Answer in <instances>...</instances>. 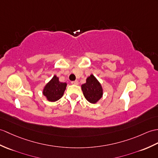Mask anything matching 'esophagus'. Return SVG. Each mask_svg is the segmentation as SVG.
I'll return each instance as SVG.
<instances>
[{
	"mask_svg": "<svg viewBox=\"0 0 158 158\" xmlns=\"http://www.w3.org/2000/svg\"><path fill=\"white\" fill-rule=\"evenodd\" d=\"M71 83L73 84V85H78V84H79V81H78L77 80L73 81L71 82Z\"/></svg>",
	"mask_w": 158,
	"mask_h": 158,
	"instance_id": "esophagus-1",
	"label": "esophagus"
}]
</instances>
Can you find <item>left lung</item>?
Returning a JSON list of instances; mask_svg holds the SVG:
<instances>
[{
	"label": "left lung",
	"mask_w": 158,
	"mask_h": 158,
	"mask_svg": "<svg viewBox=\"0 0 158 158\" xmlns=\"http://www.w3.org/2000/svg\"><path fill=\"white\" fill-rule=\"evenodd\" d=\"M84 97L91 104H96L103 96V88L101 83L94 75L86 79V82L81 85Z\"/></svg>",
	"instance_id": "8db88e82"
}]
</instances>
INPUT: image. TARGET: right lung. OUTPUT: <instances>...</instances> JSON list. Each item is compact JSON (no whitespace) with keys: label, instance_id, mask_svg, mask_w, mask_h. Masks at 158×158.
I'll return each instance as SVG.
<instances>
[{"label":"right lung","instance_id":"obj_1","mask_svg":"<svg viewBox=\"0 0 158 158\" xmlns=\"http://www.w3.org/2000/svg\"><path fill=\"white\" fill-rule=\"evenodd\" d=\"M67 83L59 81V78L54 75L44 87L42 94L49 102H56L63 96Z\"/></svg>","mask_w":158,"mask_h":158}]
</instances>
